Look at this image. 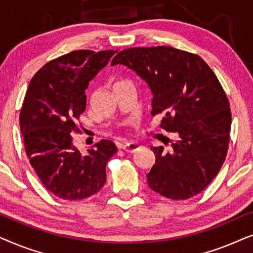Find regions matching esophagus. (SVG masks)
<instances>
[{"mask_svg": "<svg viewBox=\"0 0 253 253\" xmlns=\"http://www.w3.org/2000/svg\"><path fill=\"white\" fill-rule=\"evenodd\" d=\"M141 147L140 144L138 143H134V141H129V143H126L122 145V148L127 153H134V152L139 151Z\"/></svg>", "mask_w": 253, "mask_h": 253, "instance_id": "34e87169", "label": "esophagus"}]
</instances>
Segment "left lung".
<instances>
[{
	"instance_id": "obj_1",
	"label": "left lung",
	"mask_w": 253,
	"mask_h": 253,
	"mask_svg": "<svg viewBox=\"0 0 253 253\" xmlns=\"http://www.w3.org/2000/svg\"><path fill=\"white\" fill-rule=\"evenodd\" d=\"M115 64L147 83L152 115L164 114L161 127L178 136L168 150L151 146L155 165L148 186L174 200L198 195L220 171L229 146L230 106L219 79L198 55L172 47L127 48Z\"/></svg>"
}]
</instances>
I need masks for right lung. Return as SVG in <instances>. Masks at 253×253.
<instances>
[{"instance_id": "1", "label": "right lung", "mask_w": 253, "mask_h": 253, "mask_svg": "<svg viewBox=\"0 0 253 253\" xmlns=\"http://www.w3.org/2000/svg\"><path fill=\"white\" fill-rule=\"evenodd\" d=\"M117 50H75L47 62L31 79L19 115L30 164L50 193L65 200L91 197L106 182V165L117 152L102 139L82 154L72 143L86 108L85 89Z\"/></svg>"}]
</instances>
